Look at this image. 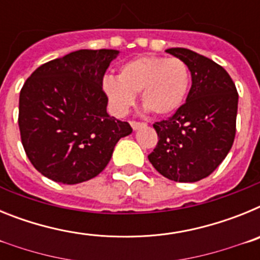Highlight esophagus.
<instances>
[{"label": "esophagus", "mask_w": 260, "mask_h": 260, "mask_svg": "<svg viewBox=\"0 0 260 260\" xmlns=\"http://www.w3.org/2000/svg\"><path fill=\"white\" fill-rule=\"evenodd\" d=\"M130 125H132L133 130H138V128L141 127V126H143L144 123L143 122H137V121H132V122H130Z\"/></svg>", "instance_id": "obj_1"}]
</instances>
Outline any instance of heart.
I'll list each match as a JSON object with an SVG mask.
<instances>
[{
	"mask_svg": "<svg viewBox=\"0 0 260 260\" xmlns=\"http://www.w3.org/2000/svg\"><path fill=\"white\" fill-rule=\"evenodd\" d=\"M190 87V70L180 58L142 56L121 65L118 77L105 75L103 92L110 109L122 117L139 92L146 109L157 116L176 112L185 102Z\"/></svg>",
	"mask_w": 260,
	"mask_h": 260,
	"instance_id": "b5f03b06",
	"label": "heart"
}]
</instances>
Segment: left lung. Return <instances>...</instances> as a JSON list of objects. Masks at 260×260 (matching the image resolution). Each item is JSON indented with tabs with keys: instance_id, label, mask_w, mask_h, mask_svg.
Listing matches in <instances>:
<instances>
[{
	"instance_id": "left-lung-1",
	"label": "left lung",
	"mask_w": 260,
	"mask_h": 260,
	"mask_svg": "<svg viewBox=\"0 0 260 260\" xmlns=\"http://www.w3.org/2000/svg\"><path fill=\"white\" fill-rule=\"evenodd\" d=\"M167 52L191 73L186 103L168 119L153 123L158 142L148 160L176 182H197L221 164L236 137L238 93L224 68L186 48Z\"/></svg>"
}]
</instances>
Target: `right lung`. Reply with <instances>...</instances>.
I'll return each mask as SVG.
<instances>
[{
  "label": "right lung",
  "instance_id": "right-lung-1",
  "mask_svg": "<svg viewBox=\"0 0 260 260\" xmlns=\"http://www.w3.org/2000/svg\"><path fill=\"white\" fill-rule=\"evenodd\" d=\"M114 49H80L36 69L19 95L20 139L43 176L66 185L104 171L114 146L132 134L127 122L110 117L103 78Z\"/></svg>",
  "mask_w": 260,
  "mask_h": 260
}]
</instances>
